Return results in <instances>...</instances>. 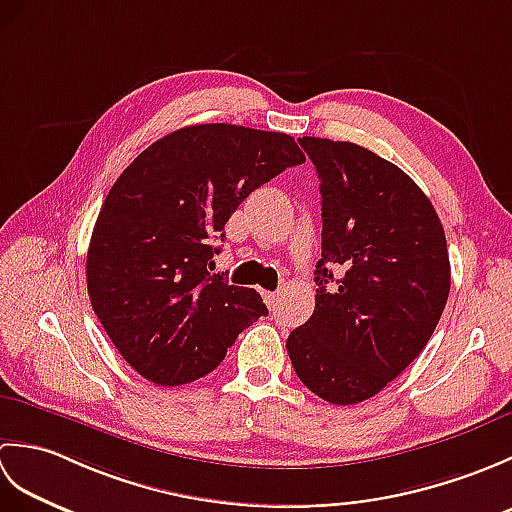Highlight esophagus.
<instances>
[{
  "mask_svg": "<svg viewBox=\"0 0 512 512\" xmlns=\"http://www.w3.org/2000/svg\"><path fill=\"white\" fill-rule=\"evenodd\" d=\"M264 301L268 308H277V301H279V292H262Z\"/></svg>",
  "mask_w": 512,
  "mask_h": 512,
  "instance_id": "esophagus-1",
  "label": "esophagus"
}]
</instances>
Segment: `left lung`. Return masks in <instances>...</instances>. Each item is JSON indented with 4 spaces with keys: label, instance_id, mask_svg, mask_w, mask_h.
<instances>
[{
    "label": "left lung",
    "instance_id": "obj_1",
    "mask_svg": "<svg viewBox=\"0 0 512 512\" xmlns=\"http://www.w3.org/2000/svg\"><path fill=\"white\" fill-rule=\"evenodd\" d=\"M299 143L321 180L323 239L314 312L286 350L312 394L356 405L429 343L451 288L447 237L427 195L389 160L343 140Z\"/></svg>",
    "mask_w": 512,
    "mask_h": 512
}]
</instances>
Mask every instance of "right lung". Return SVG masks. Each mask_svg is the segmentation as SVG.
Returning <instances> with one entry per match:
<instances>
[{"label": "right lung", "instance_id": "right-lung-1", "mask_svg": "<svg viewBox=\"0 0 512 512\" xmlns=\"http://www.w3.org/2000/svg\"><path fill=\"white\" fill-rule=\"evenodd\" d=\"M301 162L288 134L209 123L156 140L114 182L85 275L96 317L140 376L193 383L268 314L257 290L209 273L213 242L250 193Z\"/></svg>", "mask_w": 512, "mask_h": 512}]
</instances>
